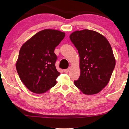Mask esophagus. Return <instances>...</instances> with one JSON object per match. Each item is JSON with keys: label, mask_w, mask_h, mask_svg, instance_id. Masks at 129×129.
Returning <instances> with one entry per match:
<instances>
[{"label": "esophagus", "mask_w": 129, "mask_h": 129, "mask_svg": "<svg viewBox=\"0 0 129 129\" xmlns=\"http://www.w3.org/2000/svg\"><path fill=\"white\" fill-rule=\"evenodd\" d=\"M69 70H70V68H68L67 69H65L64 71L65 73H68L69 71Z\"/></svg>", "instance_id": "1"}]
</instances>
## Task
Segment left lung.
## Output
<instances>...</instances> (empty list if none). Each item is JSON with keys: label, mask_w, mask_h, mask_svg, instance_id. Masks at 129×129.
Instances as JSON below:
<instances>
[{"label": "left lung", "mask_w": 129, "mask_h": 129, "mask_svg": "<svg viewBox=\"0 0 129 129\" xmlns=\"http://www.w3.org/2000/svg\"><path fill=\"white\" fill-rule=\"evenodd\" d=\"M69 38L80 56V76L75 86L85 94L99 93L108 85L115 65L110 43L101 34L86 29L76 30Z\"/></svg>", "instance_id": "1"}]
</instances>
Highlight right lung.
<instances>
[{"label": "right lung", "mask_w": 129, "mask_h": 129, "mask_svg": "<svg viewBox=\"0 0 129 129\" xmlns=\"http://www.w3.org/2000/svg\"><path fill=\"white\" fill-rule=\"evenodd\" d=\"M60 30L46 29L38 32L23 44L16 68L24 85L32 92H46L56 84L60 73L57 71L55 48L64 38Z\"/></svg>", "instance_id": "1"}]
</instances>
